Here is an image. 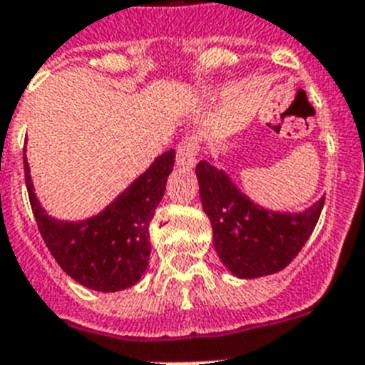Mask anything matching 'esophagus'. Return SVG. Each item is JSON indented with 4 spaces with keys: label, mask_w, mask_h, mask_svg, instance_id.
Wrapping results in <instances>:
<instances>
[{
    "label": "esophagus",
    "mask_w": 365,
    "mask_h": 365,
    "mask_svg": "<svg viewBox=\"0 0 365 365\" xmlns=\"http://www.w3.org/2000/svg\"><path fill=\"white\" fill-rule=\"evenodd\" d=\"M197 155H198V142L195 136H187L180 142L178 146V165L180 167L191 168L197 165Z\"/></svg>",
    "instance_id": "obj_1"
}]
</instances>
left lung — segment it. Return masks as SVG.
Listing matches in <instances>:
<instances>
[{
	"instance_id": "1",
	"label": "left lung",
	"mask_w": 365,
	"mask_h": 365,
	"mask_svg": "<svg viewBox=\"0 0 365 365\" xmlns=\"http://www.w3.org/2000/svg\"><path fill=\"white\" fill-rule=\"evenodd\" d=\"M197 178L202 210L212 223L213 247L240 279L262 277L289 266L309 240L324 206V198H319L298 213L262 208L210 161L198 163Z\"/></svg>"
}]
</instances>
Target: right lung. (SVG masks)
<instances>
[{"mask_svg":"<svg viewBox=\"0 0 365 365\" xmlns=\"http://www.w3.org/2000/svg\"><path fill=\"white\" fill-rule=\"evenodd\" d=\"M176 152L168 150L101 213L84 221H59L44 212L24 152V174L38 232L65 274L101 292L140 281L150 260V223L161 202Z\"/></svg>","mask_w":365,"mask_h":365,"instance_id":"add662e5","label":"right lung"}]
</instances>
